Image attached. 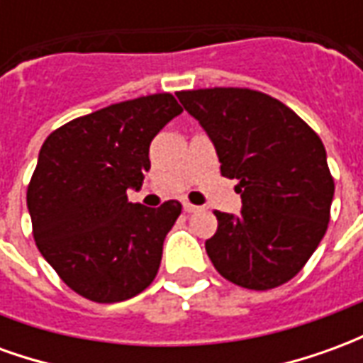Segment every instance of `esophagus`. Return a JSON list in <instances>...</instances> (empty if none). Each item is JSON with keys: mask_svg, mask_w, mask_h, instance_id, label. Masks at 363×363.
I'll list each match as a JSON object with an SVG mask.
<instances>
[{"mask_svg": "<svg viewBox=\"0 0 363 363\" xmlns=\"http://www.w3.org/2000/svg\"><path fill=\"white\" fill-rule=\"evenodd\" d=\"M182 208H184V212H186V213H194V212H198V210H200L198 206L190 204V202H184V204H182Z\"/></svg>", "mask_w": 363, "mask_h": 363, "instance_id": "obj_1", "label": "esophagus"}]
</instances>
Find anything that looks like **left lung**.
Listing matches in <instances>:
<instances>
[{
  "instance_id": "obj_1",
  "label": "left lung",
  "mask_w": 363,
  "mask_h": 363,
  "mask_svg": "<svg viewBox=\"0 0 363 363\" xmlns=\"http://www.w3.org/2000/svg\"><path fill=\"white\" fill-rule=\"evenodd\" d=\"M210 135L221 174L237 179L241 213L218 212L206 241L216 270L247 289L291 280L327 233L335 181L320 138L296 112L260 91H179Z\"/></svg>"
}]
</instances>
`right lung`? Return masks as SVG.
Listing matches in <instances>:
<instances>
[{"label": "right lung", "instance_id": "1", "mask_svg": "<svg viewBox=\"0 0 363 363\" xmlns=\"http://www.w3.org/2000/svg\"><path fill=\"white\" fill-rule=\"evenodd\" d=\"M182 112L171 93L138 96L54 130L27 190L36 247L75 294L116 303L157 276L182 206L128 202L150 171V143Z\"/></svg>", "mask_w": 363, "mask_h": 363}]
</instances>
